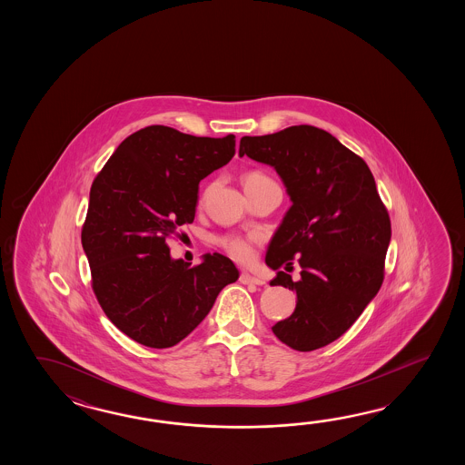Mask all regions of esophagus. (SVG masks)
<instances>
[{
  "mask_svg": "<svg viewBox=\"0 0 465 465\" xmlns=\"http://www.w3.org/2000/svg\"><path fill=\"white\" fill-rule=\"evenodd\" d=\"M239 281L242 282V284H254V286H262L266 281L264 279H261V277L252 276V274H249V272H242L241 277H239Z\"/></svg>",
  "mask_w": 465,
  "mask_h": 465,
  "instance_id": "obj_1",
  "label": "esophagus"
}]
</instances>
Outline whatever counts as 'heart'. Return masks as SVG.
<instances>
[{
  "label": "heart",
  "mask_w": 465,
  "mask_h": 465,
  "mask_svg": "<svg viewBox=\"0 0 465 465\" xmlns=\"http://www.w3.org/2000/svg\"><path fill=\"white\" fill-rule=\"evenodd\" d=\"M266 181H272V179L267 178L266 174L261 171H249L242 176L244 189L252 188V186H257ZM254 242H256L254 236L224 234V236L218 237V246L223 247L229 256L236 259L239 262H249L254 257Z\"/></svg>",
  "instance_id": "obj_1"
}]
</instances>
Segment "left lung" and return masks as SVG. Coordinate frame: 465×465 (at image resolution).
Returning a JSON list of instances; mask_svg holds the SVG:
<instances>
[{
    "instance_id": "1",
    "label": "left lung",
    "mask_w": 465,
    "mask_h": 465,
    "mask_svg": "<svg viewBox=\"0 0 465 465\" xmlns=\"http://www.w3.org/2000/svg\"><path fill=\"white\" fill-rule=\"evenodd\" d=\"M244 154L276 169L292 201L266 264L277 271L271 286L296 292V309L272 332L301 352L327 346L356 322L384 281L391 219L374 176L364 159L309 124L244 136ZM292 258L302 266L299 282L278 271Z\"/></svg>"
}]
</instances>
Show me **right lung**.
Returning <instances> with one entry per match:
<instances>
[{
	"instance_id": "add662e5",
	"label": "right lung",
	"mask_w": 465,
	"mask_h": 465,
	"mask_svg": "<svg viewBox=\"0 0 465 465\" xmlns=\"http://www.w3.org/2000/svg\"><path fill=\"white\" fill-rule=\"evenodd\" d=\"M234 148V134L198 138L154 124L124 139L93 181L81 231L91 287L109 321L143 346H176L239 277L223 254L189 267L168 247L194 221L199 181Z\"/></svg>"
}]
</instances>
